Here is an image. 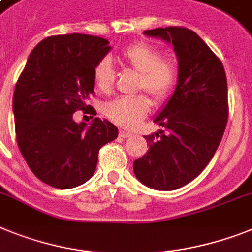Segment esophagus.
I'll list each match as a JSON object with an SVG mask.
<instances>
[{
  "instance_id": "obj_1",
  "label": "esophagus",
  "mask_w": 252,
  "mask_h": 252,
  "mask_svg": "<svg viewBox=\"0 0 252 252\" xmlns=\"http://www.w3.org/2000/svg\"><path fill=\"white\" fill-rule=\"evenodd\" d=\"M119 136L123 137V138H128V137L132 136V133H129L128 130H126V129H120L119 130Z\"/></svg>"
}]
</instances>
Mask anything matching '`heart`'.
Instances as JSON below:
<instances>
[{
  "mask_svg": "<svg viewBox=\"0 0 252 252\" xmlns=\"http://www.w3.org/2000/svg\"><path fill=\"white\" fill-rule=\"evenodd\" d=\"M122 60L133 70L139 73L138 90H146L155 97L162 100L168 96L177 84L179 75L178 65L172 59L164 58L158 48L146 42L130 44L120 55ZM96 86L107 91L113 84L114 69L110 58H102L94 69ZM151 101L146 94L130 97H118L105 105L107 118L122 126L133 128L142 118L149 114Z\"/></svg>",
  "mask_w": 252,
  "mask_h": 252,
  "instance_id": "b5f03b06",
  "label": "heart"
}]
</instances>
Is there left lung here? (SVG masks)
Here are the masks:
<instances>
[{"label": "left lung", "instance_id": "left-lung-1", "mask_svg": "<svg viewBox=\"0 0 252 252\" xmlns=\"http://www.w3.org/2000/svg\"><path fill=\"white\" fill-rule=\"evenodd\" d=\"M143 34L172 43L179 75L154 119L162 129L145 136L149 151L133 162V170L142 185L173 191L196 178L220 143L228 120L227 77L221 61L194 32L166 27Z\"/></svg>", "mask_w": 252, "mask_h": 252}]
</instances>
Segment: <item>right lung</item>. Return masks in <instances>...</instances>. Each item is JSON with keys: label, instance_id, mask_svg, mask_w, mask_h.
<instances>
[{"label": "right lung", "instance_id": "obj_1", "mask_svg": "<svg viewBox=\"0 0 252 252\" xmlns=\"http://www.w3.org/2000/svg\"><path fill=\"white\" fill-rule=\"evenodd\" d=\"M111 50L87 34L44 38L29 55L15 86L12 111L19 150L38 179L55 188L83 185L96 170L98 151L118 137L109 120L90 126L73 114L94 94V69Z\"/></svg>", "mask_w": 252, "mask_h": 252}]
</instances>
